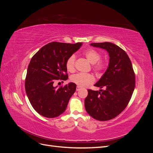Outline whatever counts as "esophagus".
Masks as SVG:
<instances>
[{
    "label": "esophagus",
    "mask_w": 153,
    "mask_h": 153,
    "mask_svg": "<svg viewBox=\"0 0 153 153\" xmlns=\"http://www.w3.org/2000/svg\"><path fill=\"white\" fill-rule=\"evenodd\" d=\"M81 89V87H78V86H77L76 87V90L77 91H80Z\"/></svg>",
    "instance_id": "1"
}]
</instances>
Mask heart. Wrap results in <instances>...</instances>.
<instances>
[{
    "label": "heart",
    "instance_id": "heart-1",
    "mask_svg": "<svg viewBox=\"0 0 153 153\" xmlns=\"http://www.w3.org/2000/svg\"><path fill=\"white\" fill-rule=\"evenodd\" d=\"M87 61L91 64H93L92 68L97 72L104 71L106 68V62L101 61L100 53L94 49H89L84 52ZM76 57L75 55H71L67 59L66 67L69 72H73L75 70ZM71 81L80 87H85L94 82V78L91 74L78 73L71 77Z\"/></svg>",
    "mask_w": 153,
    "mask_h": 153
}]
</instances>
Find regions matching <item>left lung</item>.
<instances>
[{"label": "left lung", "mask_w": 153, "mask_h": 153, "mask_svg": "<svg viewBox=\"0 0 153 153\" xmlns=\"http://www.w3.org/2000/svg\"><path fill=\"white\" fill-rule=\"evenodd\" d=\"M90 45L105 50L110 58L106 71L94 84L105 89L88 90L85 108L94 119L108 121L117 117L126 107L135 89V73L128 55L117 45L109 42Z\"/></svg>", "instance_id": "8db88e82"}]
</instances>
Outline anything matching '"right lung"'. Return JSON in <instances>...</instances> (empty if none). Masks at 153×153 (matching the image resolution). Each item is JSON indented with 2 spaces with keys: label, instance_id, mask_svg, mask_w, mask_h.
Instances as JSON below:
<instances>
[{
  "label": "right lung",
  "instance_id": "add662e5",
  "mask_svg": "<svg viewBox=\"0 0 153 153\" xmlns=\"http://www.w3.org/2000/svg\"><path fill=\"white\" fill-rule=\"evenodd\" d=\"M82 45V43H50L32 57L25 78V91L32 107L42 116L54 118L66 110L76 85L71 82L57 87L53 83L68 79L67 59Z\"/></svg>",
  "mask_w": 153,
  "mask_h": 153
}]
</instances>
